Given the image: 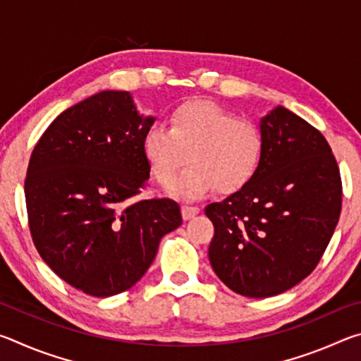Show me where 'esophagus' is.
Here are the masks:
<instances>
[{"instance_id":"esophagus-1","label":"esophagus","mask_w":361,"mask_h":361,"mask_svg":"<svg viewBox=\"0 0 361 361\" xmlns=\"http://www.w3.org/2000/svg\"><path fill=\"white\" fill-rule=\"evenodd\" d=\"M199 212H200V209H199V207H195V205H183L181 207L183 219H191V218L197 215Z\"/></svg>"}]
</instances>
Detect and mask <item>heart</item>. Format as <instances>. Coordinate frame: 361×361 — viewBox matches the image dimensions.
Returning <instances> with one entry per match:
<instances>
[{
	"instance_id": "b5f03b06",
	"label": "heart",
	"mask_w": 361,
	"mask_h": 361,
	"mask_svg": "<svg viewBox=\"0 0 361 361\" xmlns=\"http://www.w3.org/2000/svg\"><path fill=\"white\" fill-rule=\"evenodd\" d=\"M143 156L152 175L167 183L185 161L192 166L167 185L178 199H199L216 186L235 192L255 178L261 166L264 140L258 126L235 119L216 103H183L169 116V129L152 124L142 140Z\"/></svg>"
}]
</instances>
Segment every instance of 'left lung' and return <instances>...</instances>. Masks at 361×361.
<instances>
[{
	"label": "left lung",
	"instance_id": "1",
	"mask_svg": "<svg viewBox=\"0 0 361 361\" xmlns=\"http://www.w3.org/2000/svg\"><path fill=\"white\" fill-rule=\"evenodd\" d=\"M264 140L255 178L205 207L215 226L209 259L242 296L293 288L319 264L341 215L338 162L322 133L285 106L259 119Z\"/></svg>",
	"mask_w": 361,
	"mask_h": 361
}]
</instances>
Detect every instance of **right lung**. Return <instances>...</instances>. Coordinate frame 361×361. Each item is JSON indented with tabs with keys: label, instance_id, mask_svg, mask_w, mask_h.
Masks as SVG:
<instances>
[{
	"label": "right lung",
	"instance_id": "add662e5",
	"mask_svg": "<svg viewBox=\"0 0 361 361\" xmlns=\"http://www.w3.org/2000/svg\"><path fill=\"white\" fill-rule=\"evenodd\" d=\"M154 121L130 92L102 90L59 114L30 157L25 202L36 250L85 295L129 290L183 221L173 200H133L149 178L142 140Z\"/></svg>",
	"mask_w": 361,
	"mask_h": 361
}]
</instances>
